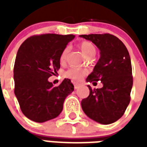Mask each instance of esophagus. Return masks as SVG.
<instances>
[{"mask_svg": "<svg viewBox=\"0 0 147 147\" xmlns=\"http://www.w3.org/2000/svg\"><path fill=\"white\" fill-rule=\"evenodd\" d=\"M80 83H74V87H75V89H77L79 86H80Z\"/></svg>", "mask_w": 147, "mask_h": 147, "instance_id": "obj_1", "label": "esophagus"}]
</instances>
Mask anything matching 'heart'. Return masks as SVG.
Returning a JSON list of instances; mask_svg holds the SVG:
<instances>
[{
  "label": "heart",
  "mask_w": 147,
  "mask_h": 147,
  "mask_svg": "<svg viewBox=\"0 0 147 147\" xmlns=\"http://www.w3.org/2000/svg\"><path fill=\"white\" fill-rule=\"evenodd\" d=\"M80 50L82 52L83 56L87 58L94 57L96 53V48L94 45L90 42H83L79 45ZM69 53V48L66 47L62 51L60 57V61L61 63H64L67 60V55ZM86 75V71L84 69H79V68H69L64 73V77L71 79L74 81H80Z\"/></svg>",
  "instance_id": "heart-1"
}]
</instances>
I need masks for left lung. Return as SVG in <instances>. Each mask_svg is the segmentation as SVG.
Wrapping results in <instances>:
<instances>
[{"label":"left lung","instance_id":"1","mask_svg":"<svg viewBox=\"0 0 147 147\" xmlns=\"http://www.w3.org/2000/svg\"><path fill=\"white\" fill-rule=\"evenodd\" d=\"M90 40L100 50V58L86 82L101 81L100 89L90 90L89 96L81 105L87 117L98 123L109 124L124 113L131 100L133 85L132 68L129 53L120 39L110 34L80 35Z\"/></svg>","mask_w":147,"mask_h":147}]
</instances>
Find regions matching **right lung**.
<instances>
[{
	"mask_svg": "<svg viewBox=\"0 0 147 147\" xmlns=\"http://www.w3.org/2000/svg\"><path fill=\"white\" fill-rule=\"evenodd\" d=\"M73 34H45L26 39L16 54L14 65L15 95L26 117L43 123L58 117L66 97L74 90L69 79L57 86L49 82L61 67L60 57Z\"/></svg>",
	"mask_w": 147,
	"mask_h": 147,
	"instance_id": "1",
	"label": "right lung"
}]
</instances>
